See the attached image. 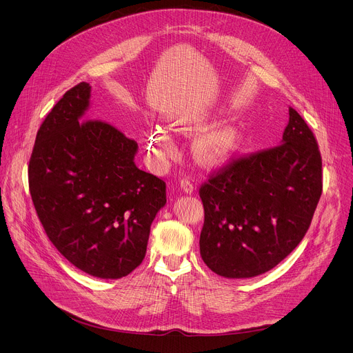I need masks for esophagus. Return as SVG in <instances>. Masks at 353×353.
<instances>
[{
  "mask_svg": "<svg viewBox=\"0 0 353 353\" xmlns=\"http://www.w3.org/2000/svg\"><path fill=\"white\" fill-rule=\"evenodd\" d=\"M180 188L184 194H192L194 192V184L188 179H183L180 181Z\"/></svg>",
  "mask_w": 353,
  "mask_h": 353,
  "instance_id": "34e87169",
  "label": "esophagus"
}]
</instances>
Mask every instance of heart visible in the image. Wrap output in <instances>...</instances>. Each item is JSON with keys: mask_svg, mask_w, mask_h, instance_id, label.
Returning a JSON list of instances; mask_svg holds the SVG:
<instances>
[{"mask_svg": "<svg viewBox=\"0 0 353 353\" xmlns=\"http://www.w3.org/2000/svg\"><path fill=\"white\" fill-rule=\"evenodd\" d=\"M208 119L199 113L181 114L173 119L172 128L177 132L187 134L205 127ZM146 145L149 154L158 161H166L170 158L174 150V142L172 135L163 128L150 130L146 137ZM240 138L233 127H219L210 130L199 135L194 143L195 155L207 166H216L229 161L239 149Z\"/></svg>", "mask_w": 353, "mask_h": 353, "instance_id": "obj_1", "label": "heart"}]
</instances>
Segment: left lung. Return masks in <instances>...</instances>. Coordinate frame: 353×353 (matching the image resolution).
I'll return each instance as SVG.
<instances>
[{
	"instance_id": "1",
	"label": "left lung",
	"mask_w": 353,
	"mask_h": 353,
	"mask_svg": "<svg viewBox=\"0 0 353 353\" xmlns=\"http://www.w3.org/2000/svg\"><path fill=\"white\" fill-rule=\"evenodd\" d=\"M317 141L289 108L278 146L230 163L199 188V253L215 274L243 279L276 267L305 237L321 196Z\"/></svg>"
}]
</instances>
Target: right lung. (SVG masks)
I'll use <instances>...</instances> for the list:
<instances>
[{
  "instance_id": "right-lung-1",
  "label": "right lung",
  "mask_w": 353,
  "mask_h": 353,
  "mask_svg": "<svg viewBox=\"0 0 353 353\" xmlns=\"http://www.w3.org/2000/svg\"><path fill=\"white\" fill-rule=\"evenodd\" d=\"M90 85L81 82L40 125L29 162L37 216L60 253L81 271L119 279L143 260L166 184L137 168L138 143L86 120Z\"/></svg>"
}]
</instances>
